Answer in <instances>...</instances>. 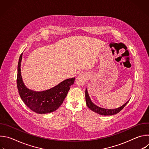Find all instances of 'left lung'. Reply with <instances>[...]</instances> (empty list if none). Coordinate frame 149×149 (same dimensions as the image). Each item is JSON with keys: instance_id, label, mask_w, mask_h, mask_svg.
Listing matches in <instances>:
<instances>
[{"instance_id": "8db88e82", "label": "left lung", "mask_w": 149, "mask_h": 149, "mask_svg": "<svg viewBox=\"0 0 149 149\" xmlns=\"http://www.w3.org/2000/svg\"><path fill=\"white\" fill-rule=\"evenodd\" d=\"M86 104L88 106V107L92 111H93L94 112H95L100 115H102V116H111V115H114L116 114H117L118 113H119L121 110L123 109V108L126 105V104L129 102V100L126 102L124 105H123L121 107H118L117 109H103V108H101L98 107L96 105H95L91 100L87 90H86Z\"/></svg>"}]
</instances>
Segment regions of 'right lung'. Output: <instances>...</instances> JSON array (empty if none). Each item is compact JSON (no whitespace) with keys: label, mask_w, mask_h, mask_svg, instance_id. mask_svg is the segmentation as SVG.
Returning a JSON list of instances; mask_svg holds the SVG:
<instances>
[{"label":"right lung","mask_w":149,"mask_h":149,"mask_svg":"<svg viewBox=\"0 0 149 149\" xmlns=\"http://www.w3.org/2000/svg\"><path fill=\"white\" fill-rule=\"evenodd\" d=\"M20 55L17 65V87L21 99L31 110L38 114H46L56 110L67 97L75 78L63 81L56 86L43 91H35L28 89L23 82L20 72Z\"/></svg>","instance_id":"1"}]
</instances>
